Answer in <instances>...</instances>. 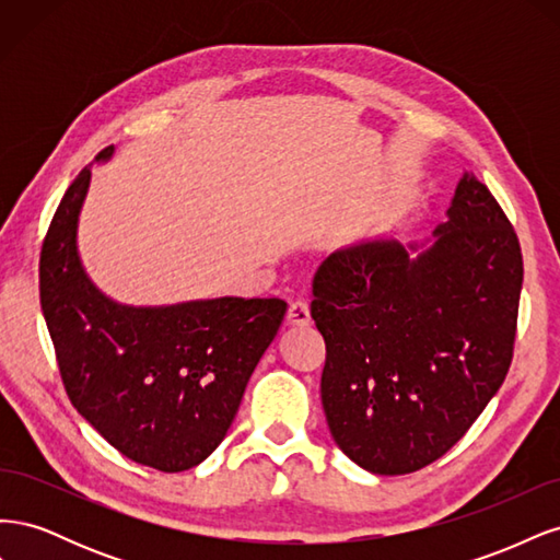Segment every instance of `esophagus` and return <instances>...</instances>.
Listing matches in <instances>:
<instances>
[{
	"instance_id": "obj_1",
	"label": "esophagus",
	"mask_w": 560,
	"mask_h": 560,
	"mask_svg": "<svg viewBox=\"0 0 560 560\" xmlns=\"http://www.w3.org/2000/svg\"><path fill=\"white\" fill-rule=\"evenodd\" d=\"M287 325L290 327H308L311 325V311L303 301H294L290 311H287Z\"/></svg>"
}]
</instances>
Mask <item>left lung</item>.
<instances>
[{"instance_id":"obj_1","label":"left lung","mask_w":560,"mask_h":560,"mask_svg":"<svg viewBox=\"0 0 560 560\" xmlns=\"http://www.w3.org/2000/svg\"><path fill=\"white\" fill-rule=\"evenodd\" d=\"M523 257L469 171L422 243L331 252L311 315L327 343L322 406L336 446L371 474H411L463 439L512 364Z\"/></svg>"}]
</instances>
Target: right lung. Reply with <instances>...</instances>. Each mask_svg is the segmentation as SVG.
Segmentation results:
<instances>
[{"instance_id": "right-lung-1", "label": "right lung", "mask_w": 560, "mask_h": 560, "mask_svg": "<svg viewBox=\"0 0 560 560\" xmlns=\"http://www.w3.org/2000/svg\"><path fill=\"white\" fill-rule=\"evenodd\" d=\"M114 147L95 156L107 163ZM91 165L65 191L39 261V296L74 409L132 463L200 465L224 442L287 303L219 296L128 306L91 280L77 245Z\"/></svg>"}]
</instances>
